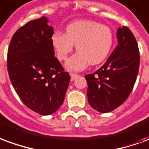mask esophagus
Returning a JSON list of instances; mask_svg holds the SVG:
<instances>
[{
	"label": "esophagus",
	"instance_id": "34e87169",
	"mask_svg": "<svg viewBox=\"0 0 149 149\" xmlns=\"http://www.w3.org/2000/svg\"><path fill=\"white\" fill-rule=\"evenodd\" d=\"M70 77H71V80L72 81V80H74L76 78L78 77V75L74 74V73H71V74H70Z\"/></svg>",
	"mask_w": 149,
	"mask_h": 149
}]
</instances>
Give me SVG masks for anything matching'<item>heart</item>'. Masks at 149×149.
Returning <instances> with one entry per match:
<instances>
[{
  "label": "heart",
  "mask_w": 149,
  "mask_h": 149,
  "mask_svg": "<svg viewBox=\"0 0 149 149\" xmlns=\"http://www.w3.org/2000/svg\"><path fill=\"white\" fill-rule=\"evenodd\" d=\"M51 44L60 60H66L77 44L78 52L65 64L70 71H81L88 65H98L108 56L113 45L111 28L91 20H78L67 25L65 33L56 31Z\"/></svg>",
  "instance_id": "b5f03b06"
}]
</instances>
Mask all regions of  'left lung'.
Listing matches in <instances>:
<instances>
[{
	"label": "left lung",
	"mask_w": 149,
	"mask_h": 149,
	"mask_svg": "<svg viewBox=\"0 0 149 149\" xmlns=\"http://www.w3.org/2000/svg\"><path fill=\"white\" fill-rule=\"evenodd\" d=\"M117 38L118 44L106 63L85 76L88 103L100 113L114 111L127 100L139 70V49L132 31L118 27Z\"/></svg>",
	"instance_id": "8db88e82"
}]
</instances>
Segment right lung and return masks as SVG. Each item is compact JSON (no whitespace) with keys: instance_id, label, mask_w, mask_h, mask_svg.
Listing matches in <instances>:
<instances>
[{"instance_id":"1","label":"right lung","mask_w":149,"mask_h":149,"mask_svg":"<svg viewBox=\"0 0 149 149\" xmlns=\"http://www.w3.org/2000/svg\"><path fill=\"white\" fill-rule=\"evenodd\" d=\"M42 16L28 22L13 35L8 50L7 69L22 102L42 115L54 113L65 100L70 81L54 57V28Z\"/></svg>"}]
</instances>
